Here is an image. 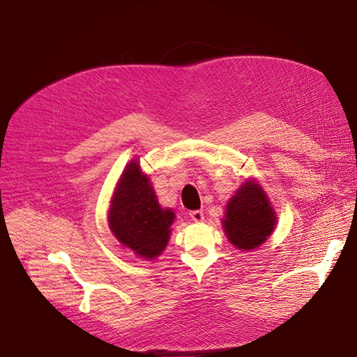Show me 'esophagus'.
Wrapping results in <instances>:
<instances>
[{
	"label": "esophagus",
	"instance_id": "1",
	"mask_svg": "<svg viewBox=\"0 0 357 357\" xmlns=\"http://www.w3.org/2000/svg\"><path fill=\"white\" fill-rule=\"evenodd\" d=\"M190 218L193 222H202L204 220V213L201 210H193L190 211Z\"/></svg>",
	"mask_w": 357,
	"mask_h": 357
}]
</instances>
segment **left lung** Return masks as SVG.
I'll return each mask as SVG.
<instances>
[{"label":"left lung","instance_id":"1","mask_svg":"<svg viewBox=\"0 0 357 357\" xmlns=\"http://www.w3.org/2000/svg\"><path fill=\"white\" fill-rule=\"evenodd\" d=\"M274 226V210L265 192L252 181H245L228 202L226 219H223L229 241L241 250H250L271 235Z\"/></svg>","mask_w":357,"mask_h":357}]
</instances>
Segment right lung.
Instances as JSON below:
<instances>
[{"label":"right lung","instance_id":"right-lung-1","mask_svg":"<svg viewBox=\"0 0 357 357\" xmlns=\"http://www.w3.org/2000/svg\"><path fill=\"white\" fill-rule=\"evenodd\" d=\"M172 220L174 213L160 207L137 162L129 164L116 188L109 214L116 238L142 257L153 259L168 243Z\"/></svg>","mask_w":357,"mask_h":357}]
</instances>
